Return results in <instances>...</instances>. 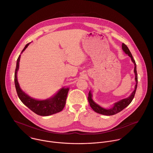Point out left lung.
<instances>
[{
  "label": "left lung",
  "mask_w": 153,
  "mask_h": 153,
  "mask_svg": "<svg viewBox=\"0 0 153 153\" xmlns=\"http://www.w3.org/2000/svg\"><path fill=\"white\" fill-rule=\"evenodd\" d=\"M122 48L124 52L128 55V56H129L132 61V62L134 63V73L135 74V80H136V85L134 87V90L133 91V92L131 93V94L126 98L123 99L118 102L114 103V106L109 109H105L102 107H101L100 106H99L98 105H97V103H95L94 101H93L92 97V95L91 92V91H89V94H88V100L89 101V103L90 106L91 107V108L97 113L101 114V115H114L115 114H117L118 113H119L120 112H121V111H123L124 108H126L127 106H128L130 103L132 101L135 93H136V88H137V71H136V64L135 62L134 59L133 58V56L130 52V50L128 49V48L127 47V46L124 44V43L122 44Z\"/></svg>",
  "instance_id": "obj_1"
}]
</instances>
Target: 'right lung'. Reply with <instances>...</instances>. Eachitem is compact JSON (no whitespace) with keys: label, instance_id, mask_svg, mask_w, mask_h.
I'll use <instances>...</instances> for the list:
<instances>
[{"label":"right lung","instance_id":"add662e5","mask_svg":"<svg viewBox=\"0 0 153 153\" xmlns=\"http://www.w3.org/2000/svg\"><path fill=\"white\" fill-rule=\"evenodd\" d=\"M29 44L30 43H28L25 45L22 53L24 52V50H25ZM20 56L21 55H19L17 60L14 82L18 97L22 102L34 113L40 116H48L62 111L66 103V99L69 88H62L53 97L44 100H38L29 97L21 89L17 80V74L19 68Z\"/></svg>","mask_w":153,"mask_h":153}]
</instances>
